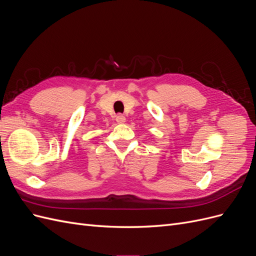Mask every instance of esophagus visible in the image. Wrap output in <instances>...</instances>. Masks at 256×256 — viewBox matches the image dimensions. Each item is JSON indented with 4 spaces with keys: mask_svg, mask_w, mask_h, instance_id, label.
Segmentation results:
<instances>
[{
    "mask_svg": "<svg viewBox=\"0 0 256 256\" xmlns=\"http://www.w3.org/2000/svg\"><path fill=\"white\" fill-rule=\"evenodd\" d=\"M116 122H118V124H124L126 122V118L122 114H118L116 115Z\"/></svg>",
    "mask_w": 256,
    "mask_h": 256,
    "instance_id": "obj_1",
    "label": "esophagus"
}]
</instances>
